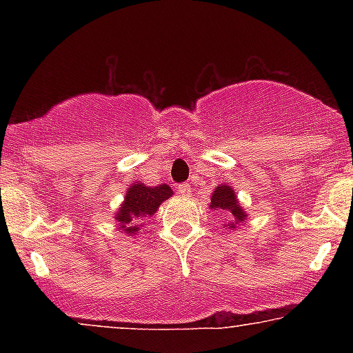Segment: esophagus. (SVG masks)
Listing matches in <instances>:
<instances>
[{"label":"esophagus","instance_id":"34e87169","mask_svg":"<svg viewBox=\"0 0 353 353\" xmlns=\"http://www.w3.org/2000/svg\"><path fill=\"white\" fill-rule=\"evenodd\" d=\"M177 193L181 194V196H191V188H190V184H179V186H177Z\"/></svg>","mask_w":353,"mask_h":353}]
</instances>
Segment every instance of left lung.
<instances>
[{
    "label": "left lung",
    "mask_w": 353,
    "mask_h": 353,
    "mask_svg": "<svg viewBox=\"0 0 353 353\" xmlns=\"http://www.w3.org/2000/svg\"><path fill=\"white\" fill-rule=\"evenodd\" d=\"M210 208L223 210V212H227V215L232 219V222L229 223L230 230L236 229V225H239V223H244L245 216H248L245 215L244 210L241 208L234 190L230 186H227V184H220V186L215 188V191H213V194H212V203H210Z\"/></svg>",
    "instance_id": "1"
}]
</instances>
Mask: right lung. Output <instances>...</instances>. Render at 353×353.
<instances>
[{
	"label": "right lung",
	"mask_w": 353,
	"mask_h": 353,
	"mask_svg": "<svg viewBox=\"0 0 353 353\" xmlns=\"http://www.w3.org/2000/svg\"><path fill=\"white\" fill-rule=\"evenodd\" d=\"M174 191L167 184L150 188L143 183L131 184L126 191L124 201L121 203L119 210L116 212L114 219L119 223V229L124 234H137L140 230L138 223L143 219H148L159 210L162 201L172 196Z\"/></svg>",
	"instance_id": "right-lung-1"
}]
</instances>
